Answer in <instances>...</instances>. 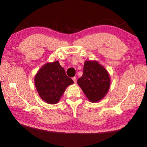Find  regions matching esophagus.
<instances>
[{"label":"esophagus","instance_id":"obj_1","mask_svg":"<svg viewBox=\"0 0 147 147\" xmlns=\"http://www.w3.org/2000/svg\"><path fill=\"white\" fill-rule=\"evenodd\" d=\"M73 80L74 81V84H76V77H73Z\"/></svg>","mask_w":147,"mask_h":147}]
</instances>
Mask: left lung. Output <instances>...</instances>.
I'll return each mask as SVG.
<instances>
[{
  "instance_id": "left-lung-1",
  "label": "left lung",
  "mask_w": 147,
  "mask_h": 147,
  "mask_svg": "<svg viewBox=\"0 0 147 147\" xmlns=\"http://www.w3.org/2000/svg\"><path fill=\"white\" fill-rule=\"evenodd\" d=\"M86 97L92 102L105 96L110 86V77L106 69L96 61H86L83 75L77 80Z\"/></svg>"
}]
</instances>
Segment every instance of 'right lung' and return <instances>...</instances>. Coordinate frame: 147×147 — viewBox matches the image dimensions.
<instances>
[{
    "label": "right lung",
    "instance_id": "obj_1",
    "mask_svg": "<svg viewBox=\"0 0 147 147\" xmlns=\"http://www.w3.org/2000/svg\"><path fill=\"white\" fill-rule=\"evenodd\" d=\"M34 81L39 96L51 104L58 103L67 87L74 83L58 61L45 64L36 74Z\"/></svg>",
    "mask_w": 147,
    "mask_h": 147
}]
</instances>
